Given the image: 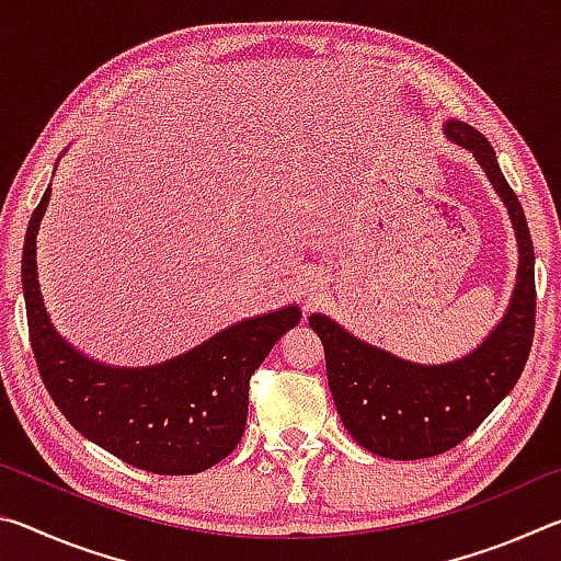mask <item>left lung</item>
Returning <instances> with one entry per match:
<instances>
[{
    "instance_id": "obj_1",
    "label": "left lung",
    "mask_w": 561,
    "mask_h": 561,
    "mask_svg": "<svg viewBox=\"0 0 561 561\" xmlns=\"http://www.w3.org/2000/svg\"><path fill=\"white\" fill-rule=\"evenodd\" d=\"M445 133L472 150L485 168L519 242L515 294L500 327L470 356L445 366H417L364 344L336 321L309 317V327L324 344L327 378L341 423L360 448L391 460L433 458L468 438L519 381L535 336V250L525 210L480 130L448 121Z\"/></svg>"
}]
</instances>
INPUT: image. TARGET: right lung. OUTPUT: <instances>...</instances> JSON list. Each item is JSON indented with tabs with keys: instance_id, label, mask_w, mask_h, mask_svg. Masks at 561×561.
<instances>
[{
	"instance_id": "1",
	"label": "right lung",
	"mask_w": 561,
	"mask_h": 561,
	"mask_svg": "<svg viewBox=\"0 0 561 561\" xmlns=\"http://www.w3.org/2000/svg\"><path fill=\"white\" fill-rule=\"evenodd\" d=\"M49 197L51 185L26 227L22 287L32 351L51 401L83 438L133 468L156 474L213 468L242 440L250 378L299 324V309L240 321L160 366H101L66 344L46 317L36 279V230Z\"/></svg>"
}]
</instances>
